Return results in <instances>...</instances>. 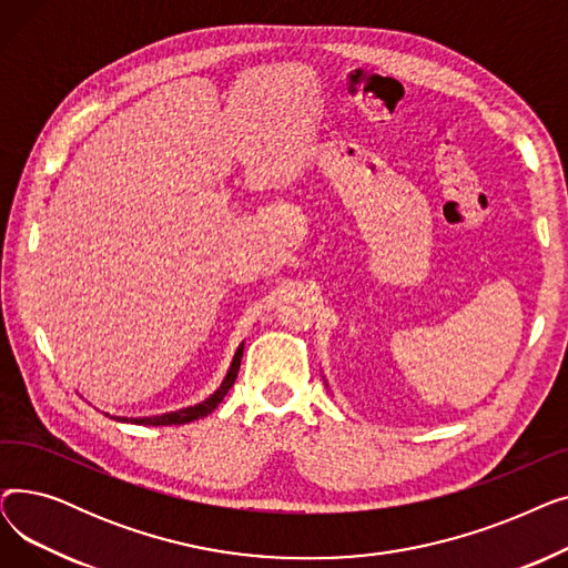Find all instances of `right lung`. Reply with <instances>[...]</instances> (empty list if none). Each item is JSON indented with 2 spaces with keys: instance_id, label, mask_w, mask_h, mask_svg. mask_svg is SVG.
I'll list each match as a JSON object with an SVG mask.
<instances>
[{
  "instance_id": "1",
  "label": "right lung",
  "mask_w": 568,
  "mask_h": 568,
  "mask_svg": "<svg viewBox=\"0 0 568 568\" xmlns=\"http://www.w3.org/2000/svg\"><path fill=\"white\" fill-rule=\"evenodd\" d=\"M242 354H244V343L236 347L234 359L230 364V371H227L225 379L221 382L219 389L212 396H209L206 400H202L197 405H191V407H184V409L161 414V416H142V419H129V416H112V419L124 422V424H138V426H182V424H191L195 419H202V416L212 414L221 405L225 394L232 389V384H234L236 373H239V366H242Z\"/></svg>"
}]
</instances>
